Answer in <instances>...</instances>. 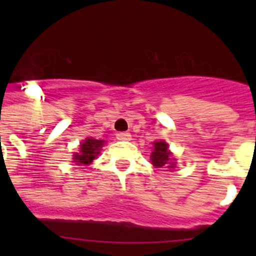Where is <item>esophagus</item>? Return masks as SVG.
Returning <instances> with one entry per match:
<instances>
[{
  "label": "esophagus",
  "mask_w": 256,
  "mask_h": 256,
  "mask_svg": "<svg viewBox=\"0 0 256 256\" xmlns=\"http://www.w3.org/2000/svg\"><path fill=\"white\" fill-rule=\"evenodd\" d=\"M116 138L119 140V141H130V132H119V133H116Z\"/></svg>",
  "instance_id": "1"
}]
</instances>
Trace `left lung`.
<instances>
[{
  "instance_id": "left-lung-1",
  "label": "left lung",
  "mask_w": 256,
  "mask_h": 256,
  "mask_svg": "<svg viewBox=\"0 0 256 256\" xmlns=\"http://www.w3.org/2000/svg\"><path fill=\"white\" fill-rule=\"evenodd\" d=\"M154 151L151 154V162L155 166L158 168H162L168 164H173L170 162V152L168 151V144L164 141H158L154 142ZM169 168H173V166H169Z\"/></svg>"
}]
</instances>
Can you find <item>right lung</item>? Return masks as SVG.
I'll list each match as a JSON object with an SVG mask.
<instances>
[{"instance_id": "obj_1", "label": "right lung", "mask_w": 256, "mask_h": 256, "mask_svg": "<svg viewBox=\"0 0 256 256\" xmlns=\"http://www.w3.org/2000/svg\"><path fill=\"white\" fill-rule=\"evenodd\" d=\"M104 141L101 140H94V138H87L79 148V152L74 155V160L76 164H91L94 159L97 156L98 151L102 148Z\"/></svg>"}]
</instances>
